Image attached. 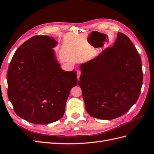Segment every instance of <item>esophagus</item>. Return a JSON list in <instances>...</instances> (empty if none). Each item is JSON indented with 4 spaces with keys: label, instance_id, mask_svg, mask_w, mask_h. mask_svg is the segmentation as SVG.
<instances>
[{
    "label": "esophagus",
    "instance_id": "esophagus-1",
    "mask_svg": "<svg viewBox=\"0 0 154 154\" xmlns=\"http://www.w3.org/2000/svg\"><path fill=\"white\" fill-rule=\"evenodd\" d=\"M81 75V71L79 70H78L77 71V78H78V80H79V76H80Z\"/></svg>",
    "mask_w": 154,
    "mask_h": 154
}]
</instances>
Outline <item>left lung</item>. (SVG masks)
<instances>
[{
	"label": "left lung",
	"mask_w": 154,
	"mask_h": 154,
	"mask_svg": "<svg viewBox=\"0 0 154 154\" xmlns=\"http://www.w3.org/2000/svg\"><path fill=\"white\" fill-rule=\"evenodd\" d=\"M79 69L78 84L85 109L93 117L118 118L138 99L143 83L141 57L125 34L118 32L112 46Z\"/></svg>",
	"instance_id": "left-lung-1"
}]
</instances>
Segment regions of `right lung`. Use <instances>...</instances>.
<instances>
[{
    "label": "right lung",
    "instance_id": "add662e5",
    "mask_svg": "<svg viewBox=\"0 0 154 154\" xmlns=\"http://www.w3.org/2000/svg\"><path fill=\"white\" fill-rule=\"evenodd\" d=\"M53 37L35 35L15 51L9 64L8 95L15 113L35 124L60 119L71 89L77 85L76 71L62 70L53 50Z\"/></svg>",
    "mask_w": 154,
    "mask_h": 154
}]
</instances>
